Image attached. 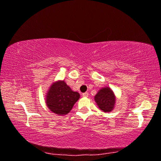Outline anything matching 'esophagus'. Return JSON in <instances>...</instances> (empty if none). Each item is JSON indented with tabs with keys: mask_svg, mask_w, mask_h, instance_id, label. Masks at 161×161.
I'll list each match as a JSON object with an SVG mask.
<instances>
[{
	"mask_svg": "<svg viewBox=\"0 0 161 161\" xmlns=\"http://www.w3.org/2000/svg\"><path fill=\"white\" fill-rule=\"evenodd\" d=\"M82 96L84 97H87L89 96V94H88V92H85L82 94Z\"/></svg>",
	"mask_w": 161,
	"mask_h": 161,
	"instance_id": "obj_1",
	"label": "esophagus"
}]
</instances>
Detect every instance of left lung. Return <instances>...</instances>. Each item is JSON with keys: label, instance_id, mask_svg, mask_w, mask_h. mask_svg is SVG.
<instances>
[{"label": "left lung", "instance_id": "1", "mask_svg": "<svg viewBox=\"0 0 161 161\" xmlns=\"http://www.w3.org/2000/svg\"><path fill=\"white\" fill-rule=\"evenodd\" d=\"M94 100L101 110L105 113H109L114 109L116 97L113 90L107 86L99 90L94 96Z\"/></svg>", "mask_w": 161, "mask_h": 161}]
</instances>
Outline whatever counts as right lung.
Instances as JSON below:
<instances>
[{"label": "right lung", "instance_id": "right-lung-1", "mask_svg": "<svg viewBox=\"0 0 161 161\" xmlns=\"http://www.w3.org/2000/svg\"><path fill=\"white\" fill-rule=\"evenodd\" d=\"M46 97V104L52 113L65 115L72 109L80 97L77 92H74L64 81H57L51 85Z\"/></svg>", "mask_w": 161, "mask_h": 161}]
</instances>
